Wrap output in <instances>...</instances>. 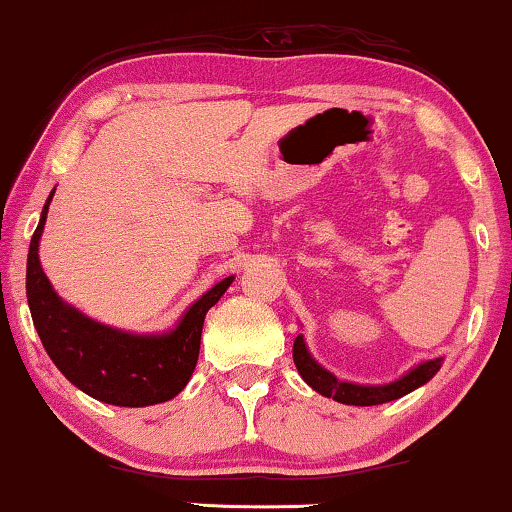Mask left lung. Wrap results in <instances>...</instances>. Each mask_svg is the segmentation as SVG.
Returning a JSON list of instances; mask_svg holds the SVG:
<instances>
[{"label":"left lung","instance_id":"left-lung-1","mask_svg":"<svg viewBox=\"0 0 512 512\" xmlns=\"http://www.w3.org/2000/svg\"><path fill=\"white\" fill-rule=\"evenodd\" d=\"M293 363H296L300 377H303V380L321 396L333 398V401L345 405H380L396 401V398L424 387V384L438 373L440 366H443V356L417 363V366L410 368L408 373L387 384H359L338 380L331 370L321 366V363L310 354L303 333H300L298 338L293 340Z\"/></svg>","mask_w":512,"mask_h":512}]
</instances>
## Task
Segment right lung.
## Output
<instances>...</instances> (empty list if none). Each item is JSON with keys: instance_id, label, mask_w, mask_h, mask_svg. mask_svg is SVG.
Instances as JSON below:
<instances>
[{"instance_id": "1", "label": "right lung", "mask_w": 512, "mask_h": 512, "mask_svg": "<svg viewBox=\"0 0 512 512\" xmlns=\"http://www.w3.org/2000/svg\"><path fill=\"white\" fill-rule=\"evenodd\" d=\"M53 195L55 188L32 235L25 277L27 303L46 354L74 387L102 403L146 408L170 401L191 380L209 307L219 303L235 277L202 293L165 333H132L100 324L62 300L41 270L39 242Z\"/></svg>"}]
</instances>
